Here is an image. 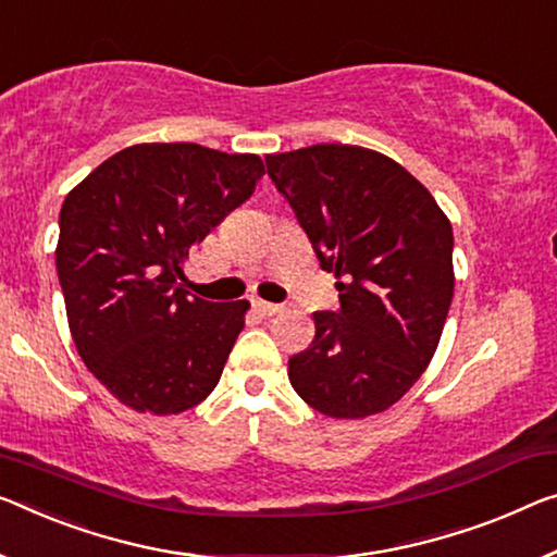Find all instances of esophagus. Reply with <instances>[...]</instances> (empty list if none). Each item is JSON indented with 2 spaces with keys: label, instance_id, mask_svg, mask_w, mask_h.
I'll return each instance as SVG.
<instances>
[{
  "label": "esophagus",
  "instance_id": "1",
  "mask_svg": "<svg viewBox=\"0 0 557 557\" xmlns=\"http://www.w3.org/2000/svg\"><path fill=\"white\" fill-rule=\"evenodd\" d=\"M253 308H256V311H259V313H263V315H273V313L281 311L278 304L263 301V298H253Z\"/></svg>",
  "mask_w": 557,
  "mask_h": 557
}]
</instances>
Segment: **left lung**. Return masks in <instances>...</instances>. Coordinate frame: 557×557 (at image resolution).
<instances>
[{
  "label": "left lung",
  "instance_id": "8db88e82",
  "mask_svg": "<svg viewBox=\"0 0 557 557\" xmlns=\"http://www.w3.org/2000/svg\"><path fill=\"white\" fill-rule=\"evenodd\" d=\"M269 176L294 209L338 311H315L311 346L288 381L331 418L391 408L421 379L453 301V228L431 191L396 161L348 144L269 153Z\"/></svg>",
  "mask_w": 557,
  "mask_h": 557
}]
</instances>
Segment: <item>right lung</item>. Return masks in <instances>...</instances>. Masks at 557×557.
<instances>
[{"mask_svg": "<svg viewBox=\"0 0 557 557\" xmlns=\"http://www.w3.org/2000/svg\"><path fill=\"white\" fill-rule=\"evenodd\" d=\"M267 174L256 153L136 144L66 194L57 273L74 346L114 398L171 416L216 388L249 301L184 288V261Z\"/></svg>", "mask_w": 557, "mask_h": 557, "instance_id": "1", "label": "right lung"}]
</instances>
